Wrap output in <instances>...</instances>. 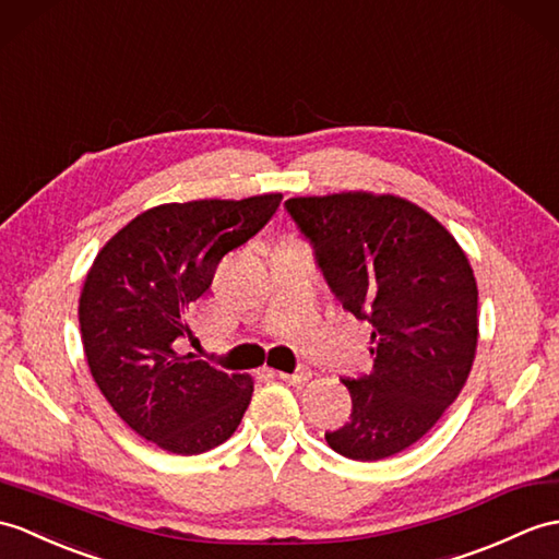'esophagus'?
<instances>
[{
  "label": "esophagus",
  "instance_id": "1",
  "mask_svg": "<svg viewBox=\"0 0 559 559\" xmlns=\"http://www.w3.org/2000/svg\"><path fill=\"white\" fill-rule=\"evenodd\" d=\"M274 376H278V379H281V381H285V383H293V385H297V383H305V381H309L311 371H309V369H297V371H293V373L274 371Z\"/></svg>",
  "mask_w": 559,
  "mask_h": 559
}]
</instances>
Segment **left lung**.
Listing matches in <instances>:
<instances>
[{
    "label": "left lung",
    "instance_id": "8db88e82",
    "mask_svg": "<svg viewBox=\"0 0 559 559\" xmlns=\"http://www.w3.org/2000/svg\"><path fill=\"white\" fill-rule=\"evenodd\" d=\"M285 212L343 309L373 326V371L343 379L353 414L326 443L357 462L391 457L440 419L472 371L469 259L431 214L393 194L293 198Z\"/></svg>",
    "mask_w": 559,
    "mask_h": 559
}]
</instances>
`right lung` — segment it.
Segmentation results:
<instances>
[{
	"label": "right lung",
	"instance_id": "obj_1",
	"mask_svg": "<svg viewBox=\"0 0 559 559\" xmlns=\"http://www.w3.org/2000/svg\"><path fill=\"white\" fill-rule=\"evenodd\" d=\"M283 194L162 204L104 245L78 307L85 357L114 412L176 455L224 443L250 405L248 376L180 355L186 309L210 290L224 254L254 238Z\"/></svg>",
	"mask_w": 559,
	"mask_h": 559
}]
</instances>
